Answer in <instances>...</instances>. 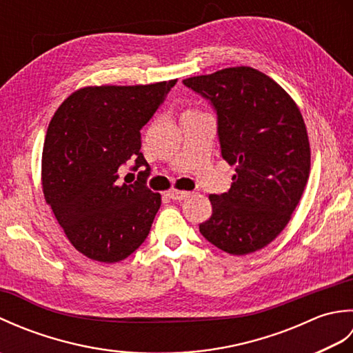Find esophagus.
<instances>
[{"label": "esophagus", "instance_id": "obj_1", "mask_svg": "<svg viewBox=\"0 0 353 353\" xmlns=\"http://www.w3.org/2000/svg\"><path fill=\"white\" fill-rule=\"evenodd\" d=\"M168 196H170V199H171V200H174V201H182V200H185V199H188V197L191 196V192H188V191H177V190H171V191L168 192Z\"/></svg>", "mask_w": 353, "mask_h": 353}]
</instances>
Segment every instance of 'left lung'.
Wrapping results in <instances>:
<instances>
[{
	"mask_svg": "<svg viewBox=\"0 0 353 353\" xmlns=\"http://www.w3.org/2000/svg\"><path fill=\"white\" fill-rule=\"evenodd\" d=\"M216 112L221 156L235 165L228 192L211 194L200 234L220 250L249 254L291 219L310 177L311 152L294 100L264 72L236 66L183 80Z\"/></svg>",
	"mask_w": 353,
	"mask_h": 353,
	"instance_id": "8db88e82",
	"label": "left lung"
}]
</instances>
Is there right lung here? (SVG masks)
Returning <instances> with one entry per match:
<instances>
[{"instance_id": "obj_1", "label": "right lung", "mask_w": 353, "mask_h": 353, "mask_svg": "<svg viewBox=\"0 0 353 353\" xmlns=\"http://www.w3.org/2000/svg\"><path fill=\"white\" fill-rule=\"evenodd\" d=\"M177 80L137 86H88L56 110L42 152V188L65 235L89 259L118 262L145 241L161 194L147 188L141 129ZM135 161L139 181L117 185V170Z\"/></svg>"}]
</instances>
